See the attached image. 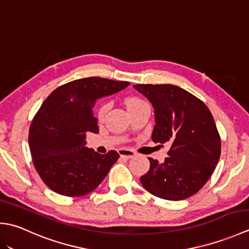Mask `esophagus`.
Listing matches in <instances>:
<instances>
[{
	"instance_id": "esophagus-1",
	"label": "esophagus",
	"mask_w": 249,
	"mask_h": 249,
	"mask_svg": "<svg viewBox=\"0 0 249 249\" xmlns=\"http://www.w3.org/2000/svg\"><path fill=\"white\" fill-rule=\"evenodd\" d=\"M119 154L121 157H124V158H127V160H129V158L134 157L136 155V153L130 151V150H127V149H120Z\"/></svg>"
}]
</instances>
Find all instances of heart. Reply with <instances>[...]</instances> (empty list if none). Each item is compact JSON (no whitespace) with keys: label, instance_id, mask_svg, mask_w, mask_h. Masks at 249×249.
Segmentation results:
<instances>
[{"label":"heart","instance_id":"1","mask_svg":"<svg viewBox=\"0 0 249 249\" xmlns=\"http://www.w3.org/2000/svg\"><path fill=\"white\" fill-rule=\"evenodd\" d=\"M141 100H139V99H135V98H133V99H128L127 100V108L128 107H130V106H134V105H136V104H138V103H140ZM109 104H106V105H104V106H102V108L99 109V111H98V118L99 119H103L104 118V115L106 114V112H107L108 111V109H109Z\"/></svg>","mask_w":249,"mask_h":249}]
</instances>
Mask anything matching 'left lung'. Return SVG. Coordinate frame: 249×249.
Returning <instances> with one entry per match:
<instances>
[{
  "instance_id": "1",
  "label": "left lung",
  "mask_w": 249,
  "mask_h": 249,
  "mask_svg": "<svg viewBox=\"0 0 249 249\" xmlns=\"http://www.w3.org/2000/svg\"><path fill=\"white\" fill-rule=\"evenodd\" d=\"M134 88L154 108L153 142L170 145L162 163L149 158L142 186L161 199L189 198L203 187L219 160L221 142L212 113L199 98L172 84Z\"/></svg>"
}]
</instances>
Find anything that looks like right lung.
Wrapping results in <instances>:
<instances>
[{
	"label": "right lung",
	"instance_id": "right-lung-1",
	"mask_svg": "<svg viewBox=\"0 0 249 249\" xmlns=\"http://www.w3.org/2000/svg\"><path fill=\"white\" fill-rule=\"evenodd\" d=\"M89 77L55 89L32 121L29 144L35 169L53 192L79 197L93 192L118 160V152L100 155L87 144V133L97 134L96 100L129 86Z\"/></svg>",
	"mask_w": 249,
	"mask_h": 249
}]
</instances>
